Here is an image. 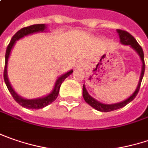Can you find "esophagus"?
Masks as SVG:
<instances>
[{
    "label": "esophagus",
    "instance_id": "obj_1",
    "mask_svg": "<svg viewBox=\"0 0 148 148\" xmlns=\"http://www.w3.org/2000/svg\"><path fill=\"white\" fill-rule=\"evenodd\" d=\"M85 66H86V64H85V62L84 61H79V63H78V64H77V69H84V68H85Z\"/></svg>",
    "mask_w": 148,
    "mask_h": 148
}]
</instances>
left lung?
Segmentation results:
<instances>
[{
	"instance_id": "left-lung-1",
	"label": "left lung",
	"mask_w": 148,
	"mask_h": 148,
	"mask_svg": "<svg viewBox=\"0 0 148 148\" xmlns=\"http://www.w3.org/2000/svg\"><path fill=\"white\" fill-rule=\"evenodd\" d=\"M118 33L119 35V38H120V42L123 44V45H130L132 48H133L140 56L142 62H143V69H142V74H141V78H140V80L138 83V88L137 89L135 90V92L132 93V95H131L128 99H127L124 101L119 103H114V104H103V103H101L99 101L95 100L93 98H92L88 92H87L85 86L84 84L83 86V96H84V99L85 100L87 103H88L91 107H93V108H95L96 110L100 111V112H110V111H113V110H116V109H119L123 107L126 106L127 103H129L131 101L134 99L136 98V96L138 95V92H139V89H140V86H141V83L143 80V75H144L145 72V62H144V54H143V48L141 47V45L138 44L136 39L133 37V36L128 33L127 31L123 30V29H117Z\"/></svg>"
}]
</instances>
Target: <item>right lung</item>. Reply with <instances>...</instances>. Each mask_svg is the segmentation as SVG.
<instances>
[{
    "label": "right lung",
    "mask_w": 148,
    "mask_h": 148,
    "mask_svg": "<svg viewBox=\"0 0 148 148\" xmlns=\"http://www.w3.org/2000/svg\"><path fill=\"white\" fill-rule=\"evenodd\" d=\"M45 29V24H37V25H32L27 27H24L20 30H18L16 34L13 36L11 38L10 43L6 48V51H5V69H4V80L6 84V87L9 90L10 94L12 95L13 99L16 100V102L21 105V106L26 108H30V109H39V108H42L44 107H46L49 104H50L51 103H53L58 97L59 95V92H60V88L61 86L62 83L64 80L67 78L69 75L73 73V70L69 71L68 73L62 75L61 77H60L56 83H55V86L54 88V90L47 95L46 97H44L41 99H22L21 97H20L17 93L14 91V89L12 88V87L10 84V82L8 80V77H7V62H8V58L10 55V50L13 47L15 42L22 38L25 36H27L29 34L35 33V32H39V31H43Z\"/></svg>",
    "instance_id": "add662e5"
}]
</instances>
